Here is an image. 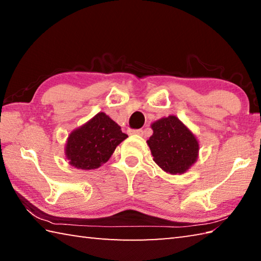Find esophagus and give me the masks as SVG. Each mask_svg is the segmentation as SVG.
Masks as SVG:
<instances>
[{"instance_id":"esophagus-1","label":"esophagus","mask_w":261,"mask_h":261,"mask_svg":"<svg viewBox=\"0 0 261 261\" xmlns=\"http://www.w3.org/2000/svg\"><path fill=\"white\" fill-rule=\"evenodd\" d=\"M129 132L131 135H139V136H143L144 135V131L141 129H136V130H129Z\"/></svg>"}]
</instances>
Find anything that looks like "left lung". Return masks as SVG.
Listing matches in <instances>:
<instances>
[{"label": "left lung", "mask_w": 261, "mask_h": 261, "mask_svg": "<svg viewBox=\"0 0 261 261\" xmlns=\"http://www.w3.org/2000/svg\"><path fill=\"white\" fill-rule=\"evenodd\" d=\"M153 135L147 140L153 160L166 173L179 175L198 159L199 144L194 135L174 115L151 125Z\"/></svg>", "instance_id": "1"}]
</instances>
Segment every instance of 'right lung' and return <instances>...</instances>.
I'll list each match as a JSON object with an SVG mask.
<instances>
[{
  "label": "right lung",
  "mask_w": 261,
  "mask_h": 261,
  "mask_svg": "<svg viewBox=\"0 0 261 261\" xmlns=\"http://www.w3.org/2000/svg\"><path fill=\"white\" fill-rule=\"evenodd\" d=\"M127 135L108 115L99 113L68 137L65 156L78 169H96L109 160Z\"/></svg>",
  "instance_id": "1"
}]
</instances>
